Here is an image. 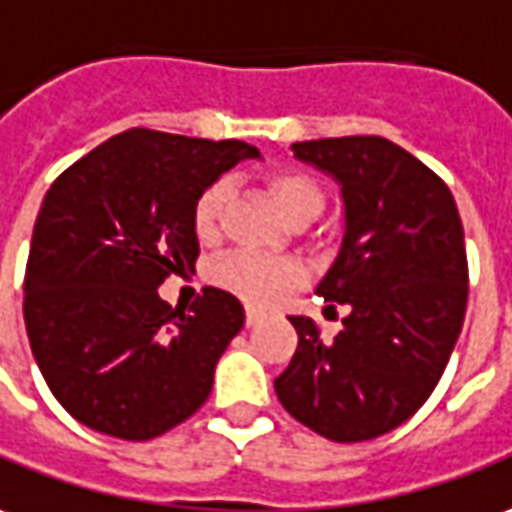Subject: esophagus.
Instances as JSON below:
<instances>
[{
    "label": "esophagus",
    "mask_w": 512,
    "mask_h": 512,
    "mask_svg": "<svg viewBox=\"0 0 512 512\" xmlns=\"http://www.w3.org/2000/svg\"><path fill=\"white\" fill-rule=\"evenodd\" d=\"M245 323H248V326H256V323H262V312H259V309H248V315H245Z\"/></svg>",
    "instance_id": "1"
}]
</instances>
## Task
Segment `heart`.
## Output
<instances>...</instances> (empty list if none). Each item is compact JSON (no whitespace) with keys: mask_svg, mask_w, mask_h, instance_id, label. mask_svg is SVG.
<instances>
[{"mask_svg":"<svg viewBox=\"0 0 512 512\" xmlns=\"http://www.w3.org/2000/svg\"><path fill=\"white\" fill-rule=\"evenodd\" d=\"M267 186L287 222L303 211L323 209L320 186L303 172H292V169L273 172L267 178ZM225 200H228L225 183H211L195 200L192 225L200 242H214L220 236ZM211 278L217 287L234 292L253 306H273L301 281L303 270L301 264L290 259H270L262 253H231L228 259L211 267Z\"/></svg>","mask_w":512,"mask_h":512,"instance_id":"obj_1","label":"heart"}]
</instances>
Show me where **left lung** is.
Listing matches in <instances>:
<instances>
[{"label":"left lung","mask_w":512,"mask_h":512,"mask_svg":"<svg viewBox=\"0 0 512 512\" xmlns=\"http://www.w3.org/2000/svg\"><path fill=\"white\" fill-rule=\"evenodd\" d=\"M292 153L340 186L343 245L315 292L348 315L331 343L312 317H290L298 348L276 379L278 401L323 438H379L432 396L460 337L463 222L449 186L382 136L298 142Z\"/></svg>","instance_id":"obj_1"}]
</instances>
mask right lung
<instances>
[{"label":"right lung","mask_w":512,"mask_h":512,"mask_svg":"<svg viewBox=\"0 0 512 512\" xmlns=\"http://www.w3.org/2000/svg\"><path fill=\"white\" fill-rule=\"evenodd\" d=\"M242 158L262 155L236 139L130 128L49 186L27 259L24 323L52 396L88 429L158 438L209 398L245 309L206 287L181 312L158 287L195 270V200Z\"/></svg>","instance_id":"add662e5"}]
</instances>
